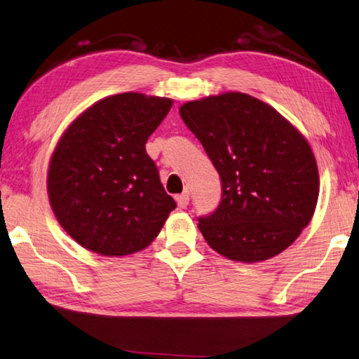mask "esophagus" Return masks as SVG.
Instances as JSON below:
<instances>
[{
	"label": "esophagus",
	"instance_id": "1",
	"mask_svg": "<svg viewBox=\"0 0 359 359\" xmlns=\"http://www.w3.org/2000/svg\"><path fill=\"white\" fill-rule=\"evenodd\" d=\"M175 202H177V205L180 208H185L188 205V202H189V193L185 191V193L179 194V196H175Z\"/></svg>",
	"mask_w": 359,
	"mask_h": 359
}]
</instances>
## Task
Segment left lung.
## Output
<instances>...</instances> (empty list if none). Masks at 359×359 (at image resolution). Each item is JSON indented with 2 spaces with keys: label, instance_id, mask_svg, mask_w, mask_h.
Here are the masks:
<instances>
[{
  "label": "left lung",
  "instance_id": "left-lung-1",
  "mask_svg": "<svg viewBox=\"0 0 359 359\" xmlns=\"http://www.w3.org/2000/svg\"><path fill=\"white\" fill-rule=\"evenodd\" d=\"M179 114L221 175L219 207L198 224L210 248L241 263L282 254L318 205L308 140L269 104L240 91L185 102Z\"/></svg>",
  "mask_w": 359,
  "mask_h": 359
}]
</instances>
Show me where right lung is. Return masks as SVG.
I'll use <instances>...</instances> for the list:
<instances>
[{
	"mask_svg": "<svg viewBox=\"0 0 359 359\" xmlns=\"http://www.w3.org/2000/svg\"><path fill=\"white\" fill-rule=\"evenodd\" d=\"M172 100L137 91L102 97L62 133L49 160V205L62 229L95 254L146 249L175 208L146 142Z\"/></svg>",
	"mask_w": 359,
	"mask_h": 359,
	"instance_id": "add662e5",
	"label": "right lung"
}]
</instances>
